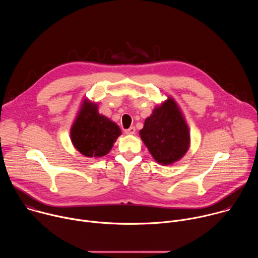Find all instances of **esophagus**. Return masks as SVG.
I'll use <instances>...</instances> for the list:
<instances>
[{"instance_id":"1","label":"esophagus","mask_w":258,"mask_h":258,"mask_svg":"<svg viewBox=\"0 0 258 258\" xmlns=\"http://www.w3.org/2000/svg\"><path fill=\"white\" fill-rule=\"evenodd\" d=\"M124 133H125L126 135H135V133H136V128H135V126H131L130 128L125 130V131H124Z\"/></svg>"}]
</instances>
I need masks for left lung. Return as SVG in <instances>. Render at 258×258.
<instances>
[{"instance_id":"8db88e82","label":"left lung","mask_w":258,"mask_h":258,"mask_svg":"<svg viewBox=\"0 0 258 258\" xmlns=\"http://www.w3.org/2000/svg\"><path fill=\"white\" fill-rule=\"evenodd\" d=\"M139 134L154 159L163 165L177 161L189 148V128L171 98L154 109Z\"/></svg>"}]
</instances>
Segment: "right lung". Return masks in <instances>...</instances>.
<instances>
[{
  "instance_id": "add662e5",
  "label": "right lung",
  "mask_w": 258,
  "mask_h": 258,
  "mask_svg": "<svg viewBox=\"0 0 258 258\" xmlns=\"http://www.w3.org/2000/svg\"><path fill=\"white\" fill-rule=\"evenodd\" d=\"M120 134L118 125L98 113L96 104L86 102L71 127L70 136L73 145L82 154L102 157L111 150Z\"/></svg>"
}]
</instances>
